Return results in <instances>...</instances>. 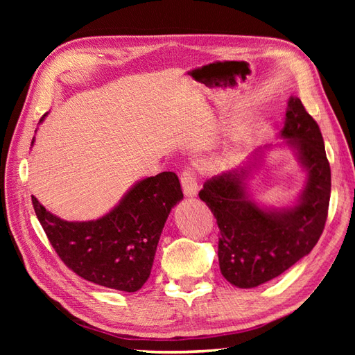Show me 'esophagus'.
<instances>
[{
    "instance_id": "1",
    "label": "esophagus",
    "mask_w": 355,
    "mask_h": 355,
    "mask_svg": "<svg viewBox=\"0 0 355 355\" xmlns=\"http://www.w3.org/2000/svg\"><path fill=\"white\" fill-rule=\"evenodd\" d=\"M180 184H182V188H184L185 196H191V197L197 196L198 184H197V176H196L194 168L185 167V170L182 171L180 175Z\"/></svg>"
}]
</instances>
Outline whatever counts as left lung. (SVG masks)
Returning a JSON list of instances; mask_svg holds the SVG:
<instances>
[{
  "instance_id": "8db88e82",
  "label": "left lung",
  "mask_w": 355,
  "mask_h": 355,
  "mask_svg": "<svg viewBox=\"0 0 355 355\" xmlns=\"http://www.w3.org/2000/svg\"><path fill=\"white\" fill-rule=\"evenodd\" d=\"M282 136L292 139L288 144L296 145L308 170L305 191L295 207L266 211L254 206L245 196L243 168L213 176L198 192L219 227L220 272L241 288L270 282L302 259L314 249L327 220L330 164L320 127L297 98L288 99Z\"/></svg>"
}]
</instances>
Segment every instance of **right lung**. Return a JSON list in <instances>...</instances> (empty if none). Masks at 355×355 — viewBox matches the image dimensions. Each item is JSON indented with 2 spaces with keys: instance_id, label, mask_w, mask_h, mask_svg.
I'll return each mask as SVG.
<instances>
[{
  "instance_id": "1",
  "label": "right lung",
  "mask_w": 355,
  "mask_h": 355,
  "mask_svg": "<svg viewBox=\"0 0 355 355\" xmlns=\"http://www.w3.org/2000/svg\"><path fill=\"white\" fill-rule=\"evenodd\" d=\"M182 197L178 175L163 171L139 182L98 220L67 222L34 196L32 204L51 247L71 271L94 284L137 292L151 274L168 213Z\"/></svg>"
}]
</instances>
